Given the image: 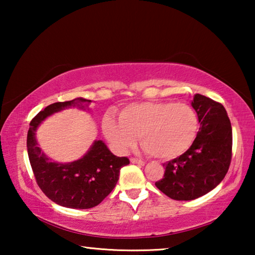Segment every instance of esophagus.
I'll use <instances>...</instances> for the list:
<instances>
[{"label": "esophagus", "instance_id": "1", "mask_svg": "<svg viewBox=\"0 0 255 255\" xmlns=\"http://www.w3.org/2000/svg\"><path fill=\"white\" fill-rule=\"evenodd\" d=\"M130 162L132 164H138V165H145L144 161H140V159H137V158H130Z\"/></svg>", "mask_w": 255, "mask_h": 255}]
</instances>
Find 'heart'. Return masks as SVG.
Here are the masks:
<instances>
[{"mask_svg":"<svg viewBox=\"0 0 255 255\" xmlns=\"http://www.w3.org/2000/svg\"><path fill=\"white\" fill-rule=\"evenodd\" d=\"M118 120L103 119V133L118 153H126L137 136L149 155L171 159L187 152L195 140L198 117L187 103L147 101L131 103L119 111Z\"/></svg>","mask_w":255,"mask_h":255,"instance_id":"obj_1","label":"heart"}]
</instances>
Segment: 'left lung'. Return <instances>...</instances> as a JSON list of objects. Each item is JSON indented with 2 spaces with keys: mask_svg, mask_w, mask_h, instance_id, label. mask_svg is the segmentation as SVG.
Listing matches in <instances>:
<instances>
[{
  "mask_svg": "<svg viewBox=\"0 0 255 255\" xmlns=\"http://www.w3.org/2000/svg\"><path fill=\"white\" fill-rule=\"evenodd\" d=\"M191 106L200 128L192 145L165 166L158 190L174 200H193L205 196L222 182L232 159V126L221 103L195 94Z\"/></svg>",
  "mask_w": 255,
  "mask_h": 255,
  "instance_id": "obj_1",
  "label": "left lung"
}]
</instances>
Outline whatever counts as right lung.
<instances>
[{
  "label": "right lung",
  "mask_w": 255,
  "mask_h": 255,
  "mask_svg": "<svg viewBox=\"0 0 255 255\" xmlns=\"http://www.w3.org/2000/svg\"><path fill=\"white\" fill-rule=\"evenodd\" d=\"M91 102L76 98L53 103L31 120L28 130V156L37 183L51 201L66 208L89 209L98 206L116 187L120 169L129 164L127 157L112 154L102 140H94L83 156L67 163L53 161L39 147L36 131L46 118L68 108L89 111Z\"/></svg>",
  "instance_id": "add662e5"
}]
</instances>
